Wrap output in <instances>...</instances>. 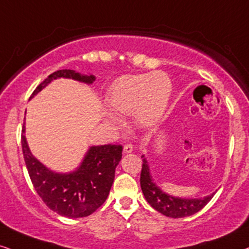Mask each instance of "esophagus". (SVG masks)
I'll return each instance as SVG.
<instances>
[{"label":"esophagus","mask_w":249,"mask_h":249,"mask_svg":"<svg viewBox=\"0 0 249 249\" xmlns=\"http://www.w3.org/2000/svg\"><path fill=\"white\" fill-rule=\"evenodd\" d=\"M132 150H133V146H132V143H126L124 146V153H131Z\"/></svg>","instance_id":"1"}]
</instances>
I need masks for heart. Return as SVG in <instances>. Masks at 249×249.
Segmentation results:
<instances>
[{"label":"heart","instance_id":"heart-1","mask_svg":"<svg viewBox=\"0 0 249 249\" xmlns=\"http://www.w3.org/2000/svg\"><path fill=\"white\" fill-rule=\"evenodd\" d=\"M171 81L163 72L125 75L112 85L108 102L122 114H134L143 124L161 117L171 94Z\"/></svg>","mask_w":249,"mask_h":249}]
</instances>
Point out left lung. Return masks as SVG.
Returning a JSON list of instances; mask_svg holds the SVG:
<instances>
[{"mask_svg":"<svg viewBox=\"0 0 249 249\" xmlns=\"http://www.w3.org/2000/svg\"><path fill=\"white\" fill-rule=\"evenodd\" d=\"M142 161L143 163L140 174L141 190H142L147 202L163 215L172 217V218L191 216L200 212L213 199V194L208 195L203 199H180V197H175L165 194L153 182L146 159H143Z\"/></svg>","mask_w":249,"mask_h":249,"instance_id":"1","label":"left lung"}]
</instances>
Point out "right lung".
Segmentation results:
<instances>
[{"label":"right lung","instance_id":"add662e5","mask_svg":"<svg viewBox=\"0 0 249 249\" xmlns=\"http://www.w3.org/2000/svg\"><path fill=\"white\" fill-rule=\"evenodd\" d=\"M92 84L94 75H83L73 70H58L49 74L37 86L32 96L50 81L57 78ZM25 126L21 130V147L28 175L36 193L46 206L58 215L79 218L93 213L105 203L115 179V169L122 159L121 144L90 147L77 171L69 175L52 172L34 159L25 139Z\"/></svg>","mask_w":249,"mask_h":249}]
</instances>
